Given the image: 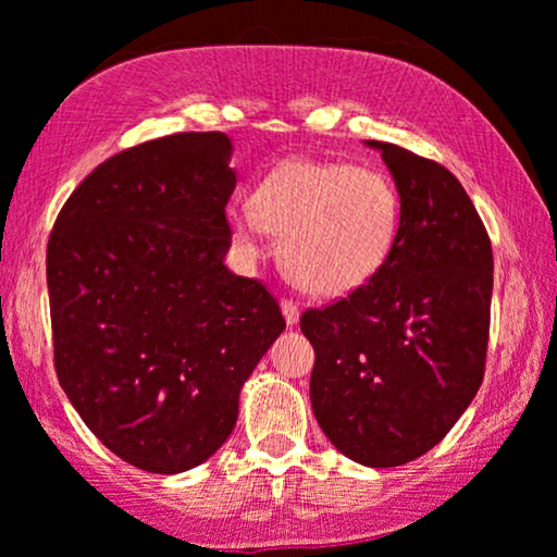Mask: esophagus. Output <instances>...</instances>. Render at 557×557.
<instances>
[{"label": "esophagus", "mask_w": 557, "mask_h": 557, "mask_svg": "<svg viewBox=\"0 0 557 557\" xmlns=\"http://www.w3.org/2000/svg\"><path fill=\"white\" fill-rule=\"evenodd\" d=\"M283 313H285L287 325H295V323L300 321V306L295 300L283 298Z\"/></svg>", "instance_id": "obj_1"}]
</instances>
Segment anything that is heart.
Listing matches in <instances>:
<instances>
[{
  "mask_svg": "<svg viewBox=\"0 0 557 557\" xmlns=\"http://www.w3.org/2000/svg\"><path fill=\"white\" fill-rule=\"evenodd\" d=\"M251 206L228 211L234 242L259 255L262 234L283 236L285 270L306 293L341 298L380 274L399 242L403 201L376 168L285 160L251 193Z\"/></svg>",
  "mask_w": 557,
  "mask_h": 557,
  "instance_id": "b5f03b06",
  "label": "heart"
}]
</instances>
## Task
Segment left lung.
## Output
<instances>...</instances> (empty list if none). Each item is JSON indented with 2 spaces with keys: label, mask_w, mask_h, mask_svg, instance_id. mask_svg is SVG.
Listing matches in <instances>:
<instances>
[{
  "label": "left lung",
  "mask_w": 557,
  "mask_h": 557,
  "mask_svg": "<svg viewBox=\"0 0 557 557\" xmlns=\"http://www.w3.org/2000/svg\"><path fill=\"white\" fill-rule=\"evenodd\" d=\"M403 201L380 274L300 329L315 348L310 405L341 454L372 469L410 463L446 438L484 380L494 257L456 175L374 143Z\"/></svg>",
  "instance_id": "obj_1"
}]
</instances>
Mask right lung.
Listing matches in <instances>:
<instances>
[{"mask_svg": "<svg viewBox=\"0 0 557 557\" xmlns=\"http://www.w3.org/2000/svg\"><path fill=\"white\" fill-rule=\"evenodd\" d=\"M224 132H181L103 160L48 239L58 382L88 430L152 473L232 435L242 384L285 329L272 293L228 272L236 188Z\"/></svg>", "mask_w": 557, "mask_h": 557, "instance_id": "right-lung-1", "label": "right lung"}]
</instances>
